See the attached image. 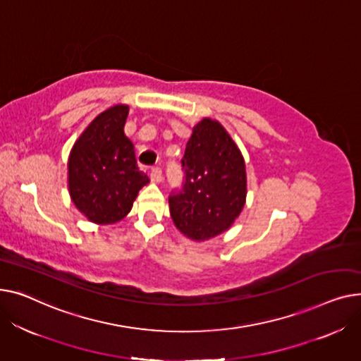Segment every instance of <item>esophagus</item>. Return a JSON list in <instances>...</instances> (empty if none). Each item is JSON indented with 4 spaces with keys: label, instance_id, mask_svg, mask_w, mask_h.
I'll return each instance as SVG.
<instances>
[{
    "label": "esophagus",
    "instance_id": "obj_1",
    "mask_svg": "<svg viewBox=\"0 0 361 361\" xmlns=\"http://www.w3.org/2000/svg\"><path fill=\"white\" fill-rule=\"evenodd\" d=\"M150 178H152V182H154V183L161 182V180H163L161 169H160V167H153V169H152V173H150Z\"/></svg>",
    "mask_w": 361,
    "mask_h": 361
}]
</instances>
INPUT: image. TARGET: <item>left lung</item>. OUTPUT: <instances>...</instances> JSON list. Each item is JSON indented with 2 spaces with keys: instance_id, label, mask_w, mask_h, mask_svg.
<instances>
[{
  "instance_id": "1",
  "label": "left lung",
  "mask_w": 361,
  "mask_h": 361,
  "mask_svg": "<svg viewBox=\"0 0 361 361\" xmlns=\"http://www.w3.org/2000/svg\"><path fill=\"white\" fill-rule=\"evenodd\" d=\"M182 171V189L169 197L176 228L197 242L221 235L245 207L246 169L239 147L219 121L204 118L194 126Z\"/></svg>"
}]
</instances>
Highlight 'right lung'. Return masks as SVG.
Returning <instances> with one entry per match:
<instances>
[{"label":"right lung","instance_id":"add662e5","mask_svg":"<svg viewBox=\"0 0 361 361\" xmlns=\"http://www.w3.org/2000/svg\"><path fill=\"white\" fill-rule=\"evenodd\" d=\"M130 108L115 104L96 116L68 157V190L80 213L96 224H114L133 208L150 182L140 171L134 144L123 126Z\"/></svg>","mask_w":361,"mask_h":361}]
</instances>
